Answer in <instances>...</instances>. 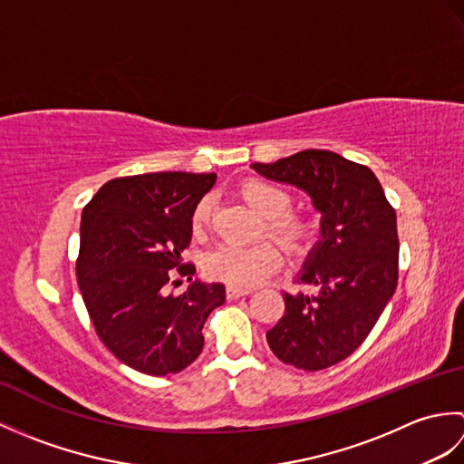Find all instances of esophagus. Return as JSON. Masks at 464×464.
Wrapping results in <instances>:
<instances>
[{
  "instance_id": "1",
  "label": "esophagus",
  "mask_w": 464,
  "mask_h": 464,
  "mask_svg": "<svg viewBox=\"0 0 464 464\" xmlns=\"http://www.w3.org/2000/svg\"><path fill=\"white\" fill-rule=\"evenodd\" d=\"M251 295L249 289H239V287H227V299L233 301V299H241V297H247Z\"/></svg>"
}]
</instances>
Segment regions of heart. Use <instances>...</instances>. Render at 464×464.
<instances>
[{"label": "heart", "mask_w": 464, "mask_h": 464, "mask_svg": "<svg viewBox=\"0 0 464 464\" xmlns=\"http://www.w3.org/2000/svg\"><path fill=\"white\" fill-rule=\"evenodd\" d=\"M241 197L255 211L265 219V231L269 237L277 241L281 247L293 257H304L314 241H317L319 227L311 217L289 213L291 195L283 187L251 179L243 183ZM213 203L209 197L197 201L191 213V231L195 237H203L211 221ZM281 251L273 243L263 241L251 247H233V245H221L205 257V273L211 279L223 281L233 287H255L263 279L279 269Z\"/></svg>", "instance_id": "obj_1"}]
</instances>
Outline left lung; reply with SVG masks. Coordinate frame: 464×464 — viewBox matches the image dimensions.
Here are the masks:
<instances>
[{
    "instance_id": "obj_1",
    "label": "left lung",
    "mask_w": 464,
    "mask_h": 464,
    "mask_svg": "<svg viewBox=\"0 0 464 464\" xmlns=\"http://www.w3.org/2000/svg\"><path fill=\"white\" fill-rule=\"evenodd\" d=\"M259 175L299 187L321 213V239L297 283L317 293H285V314L267 331L275 357L303 371L347 359L379 321L399 281L397 213L369 167L327 150H304Z\"/></svg>"
}]
</instances>
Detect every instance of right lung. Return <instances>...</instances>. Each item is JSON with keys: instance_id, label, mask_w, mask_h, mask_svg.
Masks as SVG:
<instances>
[{"instance_id": "add662e5", "label": "right lung", "mask_w": 464, "mask_h": 464, "mask_svg": "<svg viewBox=\"0 0 464 464\" xmlns=\"http://www.w3.org/2000/svg\"><path fill=\"white\" fill-rule=\"evenodd\" d=\"M215 173L163 171L107 181L83 207L77 283L95 333L117 359L145 374H175L203 351V324L225 303V285L195 279L166 293L191 243V213Z\"/></svg>"}]
</instances>
